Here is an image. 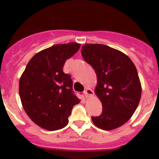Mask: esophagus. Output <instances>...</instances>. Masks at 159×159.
Wrapping results in <instances>:
<instances>
[{
	"instance_id": "esophagus-1",
	"label": "esophagus",
	"mask_w": 159,
	"mask_h": 159,
	"mask_svg": "<svg viewBox=\"0 0 159 159\" xmlns=\"http://www.w3.org/2000/svg\"><path fill=\"white\" fill-rule=\"evenodd\" d=\"M84 95L86 97H92L94 96V92L90 88H86L84 91Z\"/></svg>"
}]
</instances>
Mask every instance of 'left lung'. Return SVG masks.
I'll use <instances>...</instances> for the list:
<instances>
[{"label": "left lung", "instance_id": "1", "mask_svg": "<svg viewBox=\"0 0 159 159\" xmlns=\"http://www.w3.org/2000/svg\"><path fill=\"white\" fill-rule=\"evenodd\" d=\"M82 56L96 72L95 94L103 108L101 116L92 117L93 123L104 130L123 125L133 116L141 98L140 80L134 62L120 51L99 43H86Z\"/></svg>", "mask_w": 159, "mask_h": 159}]
</instances>
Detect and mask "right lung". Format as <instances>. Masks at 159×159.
<instances>
[{"label": "right lung", "instance_id": "add662e5", "mask_svg": "<svg viewBox=\"0 0 159 159\" xmlns=\"http://www.w3.org/2000/svg\"><path fill=\"white\" fill-rule=\"evenodd\" d=\"M81 44L67 43L45 48L34 56L22 73L19 93L28 116L47 130H57L68 123L78 99L72 92V80L62 71L66 60L79 50Z\"/></svg>", "mask_w": 159, "mask_h": 159}]
</instances>
